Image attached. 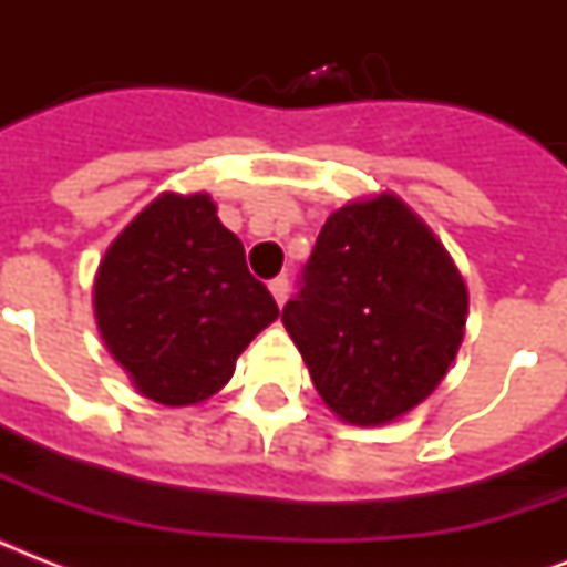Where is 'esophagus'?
<instances>
[{
	"label": "esophagus",
	"instance_id": "esophagus-1",
	"mask_svg": "<svg viewBox=\"0 0 567 567\" xmlns=\"http://www.w3.org/2000/svg\"><path fill=\"white\" fill-rule=\"evenodd\" d=\"M270 293H274L276 306L282 309L285 300H288V279H285V276H276L274 282H270Z\"/></svg>",
	"mask_w": 567,
	"mask_h": 567
}]
</instances>
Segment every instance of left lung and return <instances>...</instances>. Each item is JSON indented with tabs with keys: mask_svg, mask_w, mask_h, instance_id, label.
<instances>
[{
	"mask_svg": "<svg viewBox=\"0 0 567 567\" xmlns=\"http://www.w3.org/2000/svg\"><path fill=\"white\" fill-rule=\"evenodd\" d=\"M467 285L439 235L391 190L329 214L282 309L320 400L344 423L400 421L447 377Z\"/></svg>",
	"mask_w": 567,
	"mask_h": 567,
	"instance_id": "8db88e82",
	"label": "left lung"
}]
</instances>
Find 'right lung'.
<instances>
[{
    "label": "right lung",
    "mask_w": 567,
    "mask_h": 567,
    "mask_svg": "<svg viewBox=\"0 0 567 567\" xmlns=\"http://www.w3.org/2000/svg\"><path fill=\"white\" fill-rule=\"evenodd\" d=\"M93 315L137 394L179 409L217 394L279 309L212 196L164 190L105 249Z\"/></svg>",
    "instance_id": "obj_1"
}]
</instances>
